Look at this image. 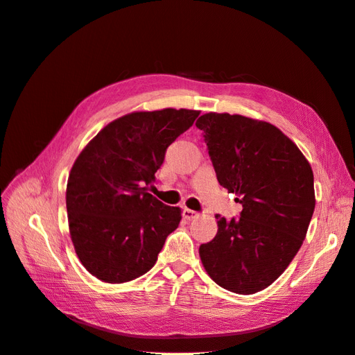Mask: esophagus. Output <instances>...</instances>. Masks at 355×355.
I'll return each mask as SVG.
<instances>
[{"label": "esophagus", "mask_w": 355, "mask_h": 355, "mask_svg": "<svg viewBox=\"0 0 355 355\" xmlns=\"http://www.w3.org/2000/svg\"><path fill=\"white\" fill-rule=\"evenodd\" d=\"M199 214L196 213V211H193V210H189V208H184L183 210V217L186 220H193V219H196Z\"/></svg>", "instance_id": "34e87169"}]
</instances>
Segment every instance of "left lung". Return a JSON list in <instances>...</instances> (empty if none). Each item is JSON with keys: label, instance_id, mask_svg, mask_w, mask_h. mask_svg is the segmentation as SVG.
<instances>
[{"label": "left lung", "instance_id": "obj_1", "mask_svg": "<svg viewBox=\"0 0 355 355\" xmlns=\"http://www.w3.org/2000/svg\"><path fill=\"white\" fill-rule=\"evenodd\" d=\"M202 130L220 186L243 205L239 219L216 214V237L199 257L217 285L235 294L270 286L302 248L315 210L313 172L277 127L243 115L204 114Z\"/></svg>", "mask_w": 355, "mask_h": 355}]
</instances>
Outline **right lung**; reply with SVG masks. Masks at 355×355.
<instances>
[{"mask_svg":"<svg viewBox=\"0 0 355 355\" xmlns=\"http://www.w3.org/2000/svg\"><path fill=\"white\" fill-rule=\"evenodd\" d=\"M199 111L133 112L109 123L79 154L66 192L69 228L83 266L107 284L145 275L181 210L148 193L169 145Z\"/></svg>","mask_w":355,"mask_h":355,"instance_id":"1","label":"right lung"}]
</instances>
